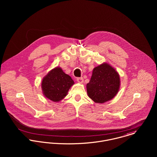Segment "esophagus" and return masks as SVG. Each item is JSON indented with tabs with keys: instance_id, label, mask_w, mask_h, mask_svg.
Instances as JSON below:
<instances>
[{
	"instance_id": "esophagus-1",
	"label": "esophagus",
	"mask_w": 157,
	"mask_h": 157,
	"mask_svg": "<svg viewBox=\"0 0 157 157\" xmlns=\"http://www.w3.org/2000/svg\"><path fill=\"white\" fill-rule=\"evenodd\" d=\"M77 81L79 83H82L83 82V78L82 77H79L77 78Z\"/></svg>"
}]
</instances>
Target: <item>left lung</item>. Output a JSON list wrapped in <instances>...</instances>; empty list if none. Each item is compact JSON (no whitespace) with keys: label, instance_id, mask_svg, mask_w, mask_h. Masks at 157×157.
<instances>
[{"label":"left lung","instance_id":"8db88e82","mask_svg":"<svg viewBox=\"0 0 157 157\" xmlns=\"http://www.w3.org/2000/svg\"><path fill=\"white\" fill-rule=\"evenodd\" d=\"M120 86L119 74L111 65L105 62L94 68L86 89L88 95L92 101L104 103L115 97Z\"/></svg>","mask_w":157,"mask_h":157}]
</instances>
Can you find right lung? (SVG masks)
<instances>
[{
  "mask_svg": "<svg viewBox=\"0 0 157 157\" xmlns=\"http://www.w3.org/2000/svg\"><path fill=\"white\" fill-rule=\"evenodd\" d=\"M74 84L71 77L62 68L56 67L51 70L42 79L41 87L46 98L59 102L67 95L68 90Z\"/></svg>",
  "mask_w": 157,
  "mask_h": 157,
  "instance_id": "right-lung-1",
  "label": "right lung"
}]
</instances>
